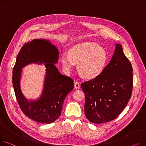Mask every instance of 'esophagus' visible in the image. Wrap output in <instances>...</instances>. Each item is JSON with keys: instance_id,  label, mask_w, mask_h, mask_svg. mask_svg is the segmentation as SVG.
<instances>
[{"instance_id": "34e87169", "label": "esophagus", "mask_w": 146, "mask_h": 146, "mask_svg": "<svg viewBox=\"0 0 146 146\" xmlns=\"http://www.w3.org/2000/svg\"><path fill=\"white\" fill-rule=\"evenodd\" d=\"M74 88H75L76 89H79L80 88V84H79V82H75L74 83Z\"/></svg>"}]
</instances>
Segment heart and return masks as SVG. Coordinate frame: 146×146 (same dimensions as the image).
I'll use <instances>...</instances> for the list:
<instances>
[{"instance_id": "1", "label": "heart", "mask_w": 146, "mask_h": 146, "mask_svg": "<svg viewBox=\"0 0 146 146\" xmlns=\"http://www.w3.org/2000/svg\"><path fill=\"white\" fill-rule=\"evenodd\" d=\"M107 53L104 48L94 42H83L70 48L69 53L63 52L61 63L64 70L70 73L77 64V69L86 78L99 76L105 67Z\"/></svg>"}]
</instances>
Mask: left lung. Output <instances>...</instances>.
<instances>
[{"label":"left lung","instance_id":"obj_1","mask_svg":"<svg viewBox=\"0 0 146 146\" xmlns=\"http://www.w3.org/2000/svg\"><path fill=\"white\" fill-rule=\"evenodd\" d=\"M133 68L116 43L110 63L96 78L81 84L86 100V117L94 124L115 119L129 101L133 89Z\"/></svg>","mask_w":146,"mask_h":146}]
</instances>
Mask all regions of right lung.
<instances>
[{"label":"right lung","mask_w":146,"mask_h":146,"mask_svg":"<svg viewBox=\"0 0 146 146\" xmlns=\"http://www.w3.org/2000/svg\"><path fill=\"white\" fill-rule=\"evenodd\" d=\"M58 59L57 48L44 38L26 43L16 58L12 82L17 102L27 117L38 123L50 124L59 118L65 98L73 89V79L62 74L55 66ZM32 63L43 64L46 69L44 89L36 100H27L20 86L22 69Z\"/></svg>","instance_id":"1"}]
</instances>
